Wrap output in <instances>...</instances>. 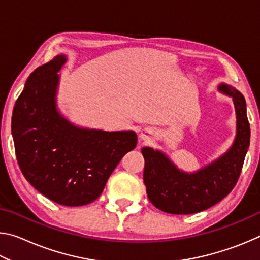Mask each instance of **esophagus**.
I'll use <instances>...</instances> for the list:
<instances>
[{
	"label": "esophagus",
	"mask_w": 260,
	"mask_h": 260,
	"mask_svg": "<svg viewBox=\"0 0 260 260\" xmlns=\"http://www.w3.org/2000/svg\"><path fill=\"white\" fill-rule=\"evenodd\" d=\"M151 135H152V131L151 129L144 128L142 132H141L140 138H141V140H143V141H148L149 139L151 138Z\"/></svg>",
	"instance_id": "obj_1"
}]
</instances>
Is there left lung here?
<instances>
[{
    "instance_id": "1",
    "label": "left lung",
    "mask_w": 260,
    "mask_h": 260,
    "mask_svg": "<svg viewBox=\"0 0 260 260\" xmlns=\"http://www.w3.org/2000/svg\"><path fill=\"white\" fill-rule=\"evenodd\" d=\"M218 90L231 96L236 112L235 140L223 155L196 172L188 173L160 150L150 147L141 150L148 199L166 213L190 214L209 209L226 197L239 180L250 144L245 100L227 83H220Z\"/></svg>"
}]
</instances>
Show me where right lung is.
<instances>
[{
    "label": "right lung",
    "mask_w": 260,
    "mask_h": 260,
    "mask_svg": "<svg viewBox=\"0 0 260 260\" xmlns=\"http://www.w3.org/2000/svg\"><path fill=\"white\" fill-rule=\"evenodd\" d=\"M57 55L29 74L11 120L17 160L26 180L56 203L89 204L102 193L121 158L136 147L134 131L105 132L72 124L57 109Z\"/></svg>",
    "instance_id": "obj_1"
}]
</instances>
